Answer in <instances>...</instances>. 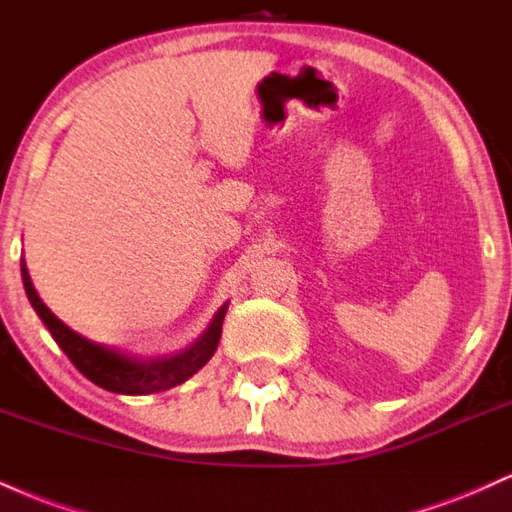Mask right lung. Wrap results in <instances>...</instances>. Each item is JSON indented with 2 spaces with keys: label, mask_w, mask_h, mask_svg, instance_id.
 Returning <instances> with one entry per match:
<instances>
[{
  "label": "right lung",
  "mask_w": 512,
  "mask_h": 512,
  "mask_svg": "<svg viewBox=\"0 0 512 512\" xmlns=\"http://www.w3.org/2000/svg\"><path fill=\"white\" fill-rule=\"evenodd\" d=\"M21 278L23 287H26L28 302L33 304L35 314L40 316V321L45 323L47 330L52 333L54 342L62 347L66 357L71 359V364L81 371L88 381H93L95 386L110 390V393H122V395H148V393H160V390H170L179 383H184L186 378H191L198 369L208 364V359L213 357L218 350L220 333H222V321H225L227 304L220 306L218 314L213 316L206 333L198 338L194 345L186 347L184 352L170 354V357H131V354L114 350V347L100 345L83 335H78L76 330H71L66 323L59 321L57 316L47 309L45 302L35 292L33 282H30L26 263L21 261Z\"/></svg>",
  "instance_id": "obj_1"
}]
</instances>
